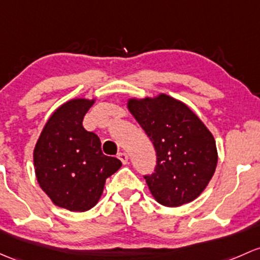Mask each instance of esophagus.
Returning <instances> with one entry per match:
<instances>
[{
  "label": "esophagus",
  "instance_id": "34e87169",
  "mask_svg": "<svg viewBox=\"0 0 260 260\" xmlns=\"http://www.w3.org/2000/svg\"><path fill=\"white\" fill-rule=\"evenodd\" d=\"M118 158L121 159V162L123 163V165H127V163H128V154H127V153H124V152L119 153Z\"/></svg>",
  "mask_w": 260,
  "mask_h": 260
}]
</instances>
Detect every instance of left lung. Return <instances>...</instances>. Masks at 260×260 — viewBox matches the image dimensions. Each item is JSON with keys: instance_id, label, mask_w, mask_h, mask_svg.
Wrapping results in <instances>:
<instances>
[{"instance_id": "obj_1", "label": "left lung", "mask_w": 260, "mask_h": 260, "mask_svg": "<svg viewBox=\"0 0 260 260\" xmlns=\"http://www.w3.org/2000/svg\"><path fill=\"white\" fill-rule=\"evenodd\" d=\"M127 108L157 152V166L146 176L153 198L180 207L202 194L214 174L218 151L207 125L184 102L166 93L131 97Z\"/></svg>"}]
</instances>
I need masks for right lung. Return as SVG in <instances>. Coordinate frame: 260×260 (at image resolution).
Wrapping results in <instances>:
<instances>
[{"label": "right lung", "instance_id": "obj_1", "mask_svg": "<svg viewBox=\"0 0 260 260\" xmlns=\"http://www.w3.org/2000/svg\"><path fill=\"white\" fill-rule=\"evenodd\" d=\"M95 98H73L59 106L46 122L34 149L35 173L52 203L71 212L93 208L106 179L122 162L102 153L101 141L82 121Z\"/></svg>", "mask_w": 260, "mask_h": 260}]
</instances>
